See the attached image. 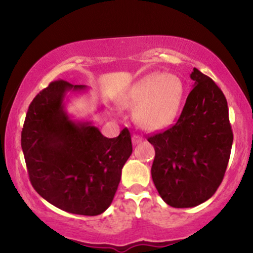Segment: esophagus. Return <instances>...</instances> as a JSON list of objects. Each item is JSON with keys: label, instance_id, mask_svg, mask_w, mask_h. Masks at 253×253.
Returning a JSON list of instances; mask_svg holds the SVG:
<instances>
[{"label": "esophagus", "instance_id": "obj_1", "mask_svg": "<svg viewBox=\"0 0 253 253\" xmlns=\"http://www.w3.org/2000/svg\"><path fill=\"white\" fill-rule=\"evenodd\" d=\"M141 141H143V138H141V136H139V135H136V134H134V135L132 136V143L134 144V145L141 143Z\"/></svg>", "mask_w": 253, "mask_h": 253}]
</instances>
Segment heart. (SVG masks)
<instances>
[{"label":"heart","mask_w":253,"mask_h":253,"mask_svg":"<svg viewBox=\"0 0 253 253\" xmlns=\"http://www.w3.org/2000/svg\"><path fill=\"white\" fill-rule=\"evenodd\" d=\"M184 97V83L175 74H150L126 89L124 108L135 110V123L145 132L164 130L175 123Z\"/></svg>","instance_id":"obj_1"}]
</instances>
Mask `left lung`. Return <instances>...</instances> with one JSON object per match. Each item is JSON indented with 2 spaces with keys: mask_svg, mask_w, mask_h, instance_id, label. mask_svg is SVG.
<instances>
[{
  "mask_svg": "<svg viewBox=\"0 0 253 253\" xmlns=\"http://www.w3.org/2000/svg\"><path fill=\"white\" fill-rule=\"evenodd\" d=\"M190 78L194 88L177 123L147 139L156 151L153 183L164 202L175 208L195 207L214 195L233 143L225 95L196 68Z\"/></svg>",
  "mask_w": 253,
  "mask_h": 253,
  "instance_id": "1",
  "label": "left lung"
}]
</instances>
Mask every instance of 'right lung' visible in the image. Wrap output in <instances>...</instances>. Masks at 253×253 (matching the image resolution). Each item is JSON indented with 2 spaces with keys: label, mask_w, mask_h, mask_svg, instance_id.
I'll use <instances>...</instances> for the list:
<instances>
[{
  "label": "right lung",
  "mask_w": 253,
  "mask_h": 253,
  "mask_svg": "<svg viewBox=\"0 0 253 253\" xmlns=\"http://www.w3.org/2000/svg\"><path fill=\"white\" fill-rule=\"evenodd\" d=\"M88 90L65 81L50 83L28 107L21 147L32 185L59 210L94 216L109 207L132 155L130 133L106 138L92 121L66 112L69 92Z\"/></svg>",
  "instance_id": "right-lung-1"
}]
</instances>
